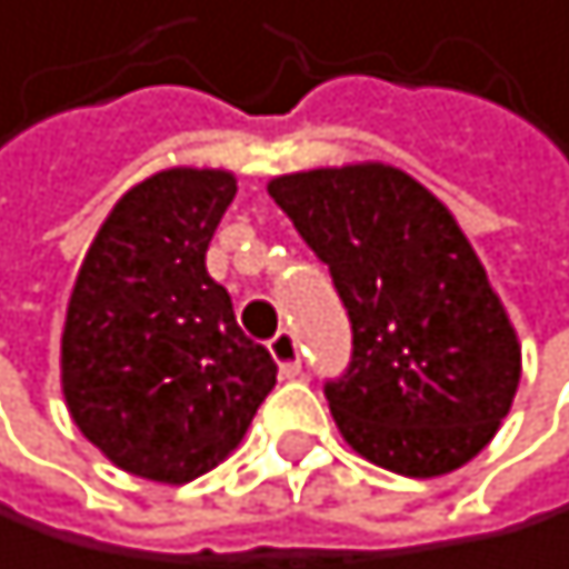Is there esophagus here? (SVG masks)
Masks as SVG:
<instances>
[{"instance_id": "obj_1", "label": "esophagus", "mask_w": 569, "mask_h": 569, "mask_svg": "<svg viewBox=\"0 0 569 569\" xmlns=\"http://www.w3.org/2000/svg\"><path fill=\"white\" fill-rule=\"evenodd\" d=\"M269 355L276 358L282 379H297L300 376V348H297V338L290 331H279L269 341Z\"/></svg>"}]
</instances>
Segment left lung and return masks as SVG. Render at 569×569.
I'll use <instances>...</instances> for the list:
<instances>
[{
	"instance_id": "8db88e82",
	"label": "left lung",
	"mask_w": 569,
	"mask_h": 569,
	"mask_svg": "<svg viewBox=\"0 0 569 569\" xmlns=\"http://www.w3.org/2000/svg\"><path fill=\"white\" fill-rule=\"evenodd\" d=\"M269 198L351 317V365L323 386L348 447L406 478L468 465L509 417L522 345L447 204L389 163L282 173Z\"/></svg>"
}]
</instances>
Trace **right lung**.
<instances>
[{"label":"right lung","instance_id":"add662e5","mask_svg":"<svg viewBox=\"0 0 569 569\" xmlns=\"http://www.w3.org/2000/svg\"><path fill=\"white\" fill-rule=\"evenodd\" d=\"M238 180L170 167L126 190L78 269L60 335V389L116 468L187 485L242 443L276 361L208 276Z\"/></svg>","mask_w":569,"mask_h":569}]
</instances>
